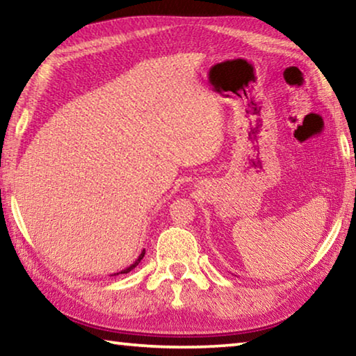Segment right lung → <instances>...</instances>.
I'll list each match as a JSON object with an SVG mask.
<instances>
[{
  "label": "right lung",
  "mask_w": 356,
  "mask_h": 356,
  "mask_svg": "<svg viewBox=\"0 0 356 356\" xmlns=\"http://www.w3.org/2000/svg\"><path fill=\"white\" fill-rule=\"evenodd\" d=\"M144 254H146V250H143V251H141V254H140V256H138V259H136V261H135L134 264H131V265H130V267H127V268H124V270H120V272H119V273H114V275H111V276H116V275H120V273H129V272H131V270H134V268L136 267V265L141 262V259L144 257Z\"/></svg>",
  "instance_id": "right-lung-1"
}]
</instances>
